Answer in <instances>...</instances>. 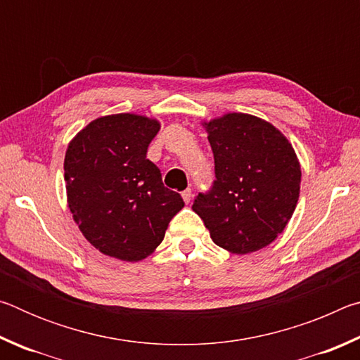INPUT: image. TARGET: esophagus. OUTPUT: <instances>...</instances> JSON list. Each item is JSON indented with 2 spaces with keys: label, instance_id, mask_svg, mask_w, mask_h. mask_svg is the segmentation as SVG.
I'll list each match as a JSON object with an SVG mask.
<instances>
[{
  "label": "esophagus",
  "instance_id": "obj_1",
  "mask_svg": "<svg viewBox=\"0 0 360 360\" xmlns=\"http://www.w3.org/2000/svg\"><path fill=\"white\" fill-rule=\"evenodd\" d=\"M182 198H184L186 203H191V198H192V188H186L184 192L181 193Z\"/></svg>",
  "mask_w": 360,
  "mask_h": 360
}]
</instances>
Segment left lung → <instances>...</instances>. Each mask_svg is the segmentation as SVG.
Segmentation results:
<instances>
[{
    "mask_svg": "<svg viewBox=\"0 0 360 360\" xmlns=\"http://www.w3.org/2000/svg\"><path fill=\"white\" fill-rule=\"evenodd\" d=\"M214 154L216 181L192 210L212 241L235 254L270 245L285 229L300 195V163L276 127L251 114L203 122Z\"/></svg>",
    "mask_w": 360,
    "mask_h": 360,
    "instance_id": "obj_1",
    "label": "left lung"
}]
</instances>
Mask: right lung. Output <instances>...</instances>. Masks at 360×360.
<instances>
[{
	"instance_id": "obj_1",
	"label": "right lung",
	"mask_w": 360,
	"mask_h": 360,
	"mask_svg": "<svg viewBox=\"0 0 360 360\" xmlns=\"http://www.w3.org/2000/svg\"><path fill=\"white\" fill-rule=\"evenodd\" d=\"M160 122L122 112L90 122L65 155L68 208L90 245L109 257L138 262L155 251L184 206L146 158Z\"/></svg>"
}]
</instances>
